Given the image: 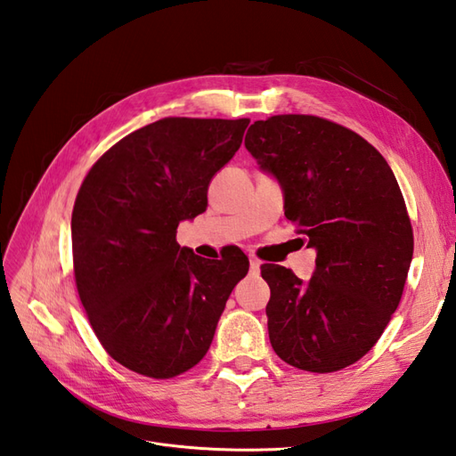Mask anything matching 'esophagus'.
<instances>
[{"label": "esophagus", "instance_id": "obj_1", "mask_svg": "<svg viewBox=\"0 0 456 456\" xmlns=\"http://www.w3.org/2000/svg\"><path fill=\"white\" fill-rule=\"evenodd\" d=\"M250 272H252V273H258V272H260V260L250 258Z\"/></svg>", "mask_w": 456, "mask_h": 456}]
</instances>
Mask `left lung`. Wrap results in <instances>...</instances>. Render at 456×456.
<instances>
[{
  "instance_id": "obj_1",
  "label": "left lung",
  "mask_w": 456,
  "mask_h": 456,
  "mask_svg": "<svg viewBox=\"0 0 456 456\" xmlns=\"http://www.w3.org/2000/svg\"><path fill=\"white\" fill-rule=\"evenodd\" d=\"M244 146L281 183L285 217L316 248L308 283L264 264L267 331L277 356L330 373L378 343L403 297L414 235L389 163L368 140L316 115L250 125Z\"/></svg>"
}]
</instances>
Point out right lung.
<instances>
[{"label":"right lung","instance_id":"right-lung-1","mask_svg":"<svg viewBox=\"0 0 456 456\" xmlns=\"http://www.w3.org/2000/svg\"><path fill=\"white\" fill-rule=\"evenodd\" d=\"M248 123L166 117L113 144L80 184L71 217L78 297L106 353L140 376L194 368L248 273L237 247L206 260L175 239L179 221L206 212L208 184Z\"/></svg>","mask_w":456,"mask_h":456}]
</instances>
